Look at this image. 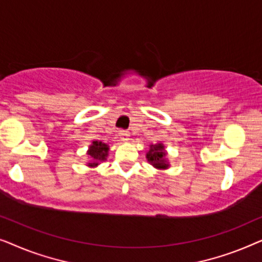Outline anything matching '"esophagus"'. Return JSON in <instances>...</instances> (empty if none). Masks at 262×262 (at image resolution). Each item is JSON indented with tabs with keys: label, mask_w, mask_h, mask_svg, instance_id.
<instances>
[{
	"label": "esophagus",
	"mask_w": 262,
	"mask_h": 262,
	"mask_svg": "<svg viewBox=\"0 0 262 262\" xmlns=\"http://www.w3.org/2000/svg\"><path fill=\"white\" fill-rule=\"evenodd\" d=\"M119 136H120V139L123 142H127L128 139H130V134H128L127 131H120Z\"/></svg>",
	"instance_id": "esophagus-1"
}]
</instances>
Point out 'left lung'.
Listing matches in <instances>:
<instances>
[{"label":"left lung","instance_id":"left-lung-1","mask_svg":"<svg viewBox=\"0 0 262 262\" xmlns=\"http://www.w3.org/2000/svg\"><path fill=\"white\" fill-rule=\"evenodd\" d=\"M167 154L168 152L163 143H157V144H149V151L146 152L145 157L148 162L156 169L164 170L170 167Z\"/></svg>","mask_w":262,"mask_h":262}]
</instances>
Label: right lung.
Wrapping results in <instances>:
<instances>
[{
	"label": "right lung",
	"mask_w": 262,
	"mask_h": 262,
	"mask_svg": "<svg viewBox=\"0 0 262 262\" xmlns=\"http://www.w3.org/2000/svg\"><path fill=\"white\" fill-rule=\"evenodd\" d=\"M108 150L110 146L106 143L101 141H93L92 144L88 146L87 155L89 161L85 166L89 168L98 167L100 163L107 160V157H108Z\"/></svg>",
	"instance_id": "right-lung-1"
}]
</instances>
